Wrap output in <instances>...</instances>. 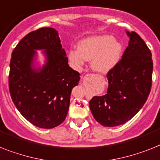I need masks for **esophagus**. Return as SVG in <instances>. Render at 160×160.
I'll list each match as a JSON object with an SVG mask.
<instances>
[{"label":"esophagus","instance_id":"esophagus-1","mask_svg":"<svg viewBox=\"0 0 160 160\" xmlns=\"http://www.w3.org/2000/svg\"><path fill=\"white\" fill-rule=\"evenodd\" d=\"M90 76H91V75H90Z\"/></svg>","mask_w":160,"mask_h":160}]
</instances>
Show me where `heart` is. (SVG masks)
Instances as JSON below:
<instances>
[{
  "mask_svg": "<svg viewBox=\"0 0 160 160\" xmlns=\"http://www.w3.org/2000/svg\"><path fill=\"white\" fill-rule=\"evenodd\" d=\"M122 46L111 35H98L84 38L79 42L77 50L71 49L68 58L72 63L81 66L84 61H91L93 71L107 74L120 60Z\"/></svg>",
  "mask_w": 160,
  "mask_h": 160,
  "instance_id": "heart-1",
  "label": "heart"
}]
</instances>
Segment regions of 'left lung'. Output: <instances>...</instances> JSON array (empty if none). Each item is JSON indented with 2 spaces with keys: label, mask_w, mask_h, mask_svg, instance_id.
Returning a JSON list of instances; mask_svg holds the SVG:
<instances>
[{
  "label": "left lung",
  "mask_w": 160,
  "mask_h": 160,
  "mask_svg": "<svg viewBox=\"0 0 160 160\" xmlns=\"http://www.w3.org/2000/svg\"><path fill=\"white\" fill-rule=\"evenodd\" d=\"M126 33L130 38L128 47L108 73L107 93L89 101L93 118L103 127H117L131 120L143 107L151 89V52L137 33Z\"/></svg>",
  "instance_id": "8db88e82"
}]
</instances>
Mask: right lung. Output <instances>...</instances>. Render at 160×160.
I'll use <instances>...</instances> for the list:
<instances>
[{
  "instance_id": "obj_1",
  "label": "right lung",
  "mask_w": 160,
  "mask_h": 160,
  "mask_svg": "<svg viewBox=\"0 0 160 160\" xmlns=\"http://www.w3.org/2000/svg\"><path fill=\"white\" fill-rule=\"evenodd\" d=\"M37 50L46 60L37 67ZM80 81V73L69 67L58 32L41 28L30 32L17 44L10 63L9 88L13 102L33 125L51 129L64 122L71 90Z\"/></svg>"
}]
</instances>
